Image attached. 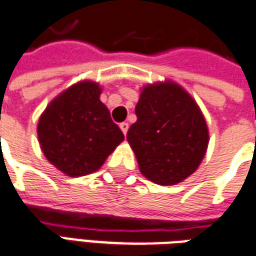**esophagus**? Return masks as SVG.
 <instances>
[{
  "mask_svg": "<svg viewBox=\"0 0 256 256\" xmlns=\"http://www.w3.org/2000/svg\"><path fill=\"white\" fill-rule=\"evenodd\" d=\"M120 130H122V132H123V134L126 136V134H128V123H126V122L120 123Z\"/></svg>",
  "mask_w": 256,
  "mask_h": 256,
  "instance_id": "obj_1",
  "label": "esophagus"
}]
</instances>
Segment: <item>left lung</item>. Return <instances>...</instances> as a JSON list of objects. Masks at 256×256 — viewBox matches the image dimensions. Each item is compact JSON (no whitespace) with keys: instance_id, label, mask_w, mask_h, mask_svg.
<instances>
[{"instance_id":"8db88e82","label":"left lung","mask_w":256,"mask_h":256,"mask_svg":"<svg viewBox=\"0 0 256 256\" xmlns=\"http://www.w3.org/2000/svg\"><path fill=\"white\" fill-rule=\"evenodd\" d=\"M136 116L128 142L146 178L174 186L198 168L210 140L207 122L182 86L172 80L143 86Z\"/></svg>"}]
</instances>
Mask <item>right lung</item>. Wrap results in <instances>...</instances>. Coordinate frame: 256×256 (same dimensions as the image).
Masks as SVG:
<instances>
[{"label": "right lung", "mask_w": 256, "mask_h": 256, "mask_svg": "<svg viewBox=\"0 0 256 256\" xmlns=\"http://www.w3.org/2000/svg\"><path fill=\"white\" fill-rule=\"evenodd\" d=\"M100 93L99 84L80 80L59 93L40 114L36 128L40 150L69 177L99 170L124 140Z\"/></svg>", "instance_id": "obj_1"}]
</instances>
